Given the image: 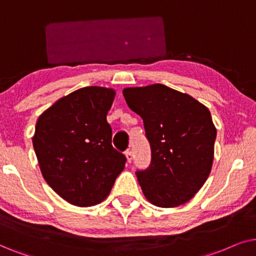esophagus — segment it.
I'll return each mask as SVG.
<instances>
[{"instance_id": "esophagus-1", "label": "esophagus", "mask_w": 256, "mask_h": 256, "mask_svg": "<svg viewBox=\"0 0 256 256\" xmlns=\"http://www.w3.org/2000/svg\"><path fill=\"white\" fill-rule=\"evenodd\" d=\"M125 156H126V159H128V162H132V158H134V154H132L131 150H128V151L125 152Z\"/></svg>"}]
</instances>
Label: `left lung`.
Masks as SVG:
<instances>
[{
    "mask_svg": "<svg viewBox=\"0 0 256 256\" xmlns=\"http://www.w3.org/2000/svg\"><path fill=\"white\" fill-rule=\"evenodd\" d=\"M128 108L144 122L151 164L137 171L146 199L164 208L192 199L208 178L216 128L205 105L162 84L122 90Z\"/></svg>",
    "mask_w": 256,
    "mask_h": 256,
    "instance_id": "1",
    "label": "left lung"
}]
</instances>
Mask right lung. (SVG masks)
Returning a JSON list of instances; mask_svg holds the SVG:
<instances>
[{"label":"right lung","instance_id":"1","mask_svg":"<svg viewBox=\"0 0 256 256\" xmlns=\"http://www.w3.org/2000/svg\"><path fill=\"white\" fill-rule=\"evenodd\" d=\"M114 88L86 86L60 98L37 119L32 145L51 188L71 205L103 202L125 168L106 120Z\"/></svg>","mask_w":256,"mask_h":256}]
</instances>
